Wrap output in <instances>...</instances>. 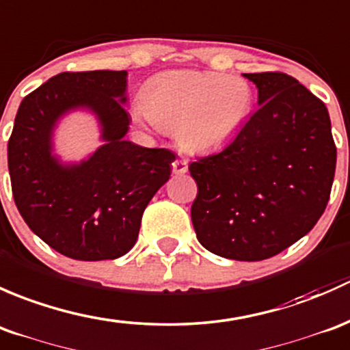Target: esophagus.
<instances>
[{"instance_id": "obj_1", "label": "esophagus", "mask_w": 350, "mask_h": 350, "mask_svg": "<svg viewBox=\"0 0 350 350\" xmlns=\"http://www.w3.org/2000/svg\"><path fill=\"white\" fill-rule=\"evenodd\" d=\"M172 168H174L175 175H183L189 170V161L185 158H176L174 163H172Z\"/></svg>"}]
</instances>
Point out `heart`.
Masks as SVG:
<instances>
[{
	"instance_id": "obj_1",
	"label": "heart",
	"mask_w": 350,
	"mask_h": 350,
	"mask_svg": "<svg viewBox=\"0 0 350 350\" xmlns=\"http://www.w3.org/2000/svg\"><path fill=\"white\" fill-rule=\"evenodd\" d=\"M136 120L176 135L185 150L200 153L226 145L253 106L244 79L221 72L185 70L154 79L143 96Z\"/></svg>"
}]
</instances>
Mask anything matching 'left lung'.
Returning <instances> with one entry per match:
<instances>
[{
    "label": "left lung",
    "mask_w": 350,
    "mask_h": 350,
    "mask_svg": "<svg viewBox=\"0 0 350 350\" xmlns=\"http://www.w3.org/2000/svg\"><path fill=\"white\" fill-rule=\"evenodd\" d=\"M259 109L219 153L192 161V224L205 250L236 261L282 253L323 214L336 175L329 111L283 72L244 74Z\"/></svg>",
    "instance_id": "8db88e82"
}]
</instances>
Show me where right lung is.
<instances>
[{"mask_svg":"<svg viewBox=\"0 0 350 350\" xmlns=\"http://www.w3.org/2000/svg\"><path fill=\"white\" fill-rule=\"evenodd\" d=\"M126 70L62 72L20 104L8 142L13 199L43 243L81 261L116 259L138 239L143 212L170 178L175 153L124 139ZM84 107L100 120L101 146L81 164L51 154L56 121Z\"/></svg>","mask_w":350,"mask_h":350,"instance_id":"add662e5","label":"right lung"}]
</instances>
